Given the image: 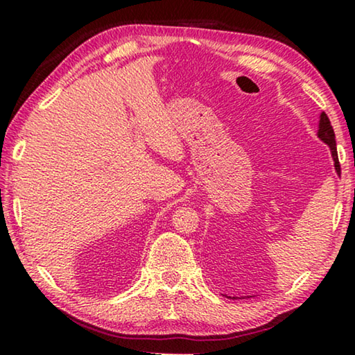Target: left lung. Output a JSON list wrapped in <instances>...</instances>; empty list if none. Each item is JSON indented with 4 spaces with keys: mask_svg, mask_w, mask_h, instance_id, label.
I'll return each mask as SVG.
<instances>
[{
    "mask_svg": "<svg viewBox=\"0 0 355 355\" xmlns=\"http://www.w3.org/2000/svg\"><path fill=\"white\" fill-rule=\"evenodd\" d=\"M318 137L327 144L330 148V153H332L334 158V166L336 173H340V163H338V153H336V142H335V133L332 125H330V120L327 117L326 112H321L320 116V125H318Z\"/></svg>",
    "mask_w": 355,
    "mask_h": 355,
    "instance_id": "1",
    "label": "left lung"
}]
</instances>
